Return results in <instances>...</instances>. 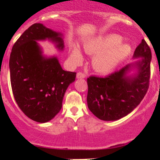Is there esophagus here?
Returning <instances> with one entry per match:
<instances>
[{
    "label": "esophagus",
    "instance_id": "obj_1",
    "mask_svg": "<svg viewBox=\"0 0 160 160\" xmlns=\"http://www.w3.org/2000/svg\"><path fill=\"white\" fill-rule=\"evenodd\" d=\"M77 78H86V74L82 73V72H78L77 73Z\"/></svg>",
    "mask_w": 160,
    "mask_h": 160
}]
</instances>
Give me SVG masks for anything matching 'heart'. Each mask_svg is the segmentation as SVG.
Wrapping results in <instances>:
<instances>
[{
    "label": "heart",
    "instance_id": "1",
    "mask_svg": "<svg viewBox=\"0 0 160 160\" xmlns=\"http://www.w3.org/2000/svg\"><path fill=\"white\" fill-rule=\"evenodd\" d=\"M121 42V37L111 35L85 44V51L89 54H96L92 60L94 70L100 73H107L128 57L131 53V46L128 44L118 45ZM70 60L75 65L80 64L82 61V54L76 46L72 48Z\"/></svg>",
    "mask_w": 160,
    "mask_h": 160
}]
</instances>
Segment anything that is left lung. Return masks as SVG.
I'll use <instances>...</instances> for the list:
<instances>
[{"label":"left lung","mask_w":160,"mask_h":160,"mask_svg":"<svg viewBox=\"0 0 160 160\" xmlns=\"http://www.w3.org/2000/svg\"><path fill=\"white\" fill-rule=\"evenodd\" d=\"M134 58H142L136 62L138 72L132 77L127 75L132 65L100 78H87V105L99 119L114 121L128 115L141 102L149 87L152 51L142 39L136 47Z\"/></svg>","instance_id":"8db88e82"}]
</instances>
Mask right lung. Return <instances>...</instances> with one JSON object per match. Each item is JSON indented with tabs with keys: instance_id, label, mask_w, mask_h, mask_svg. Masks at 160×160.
<instances>
[{
	"instance_id": "1",
	"label": "right lung",
	"mask_w": 160,
	"mask_h": 160,
	"mask_svg": "<svg viewBox=\"0 0 160 160\" xmlns=\"http://www.w3.org/2000/svg\"><path fill=\"white\" fill-rule=\"evenodd\" d=\"M62 34L35 23L12 46L9 58L12 94L19 108L30 119L46 122L61 111L69 85L75 72L62 70L56 57L45 58L37 41L49 39L63 49Z\"/></svg>"
}]
</instances>
